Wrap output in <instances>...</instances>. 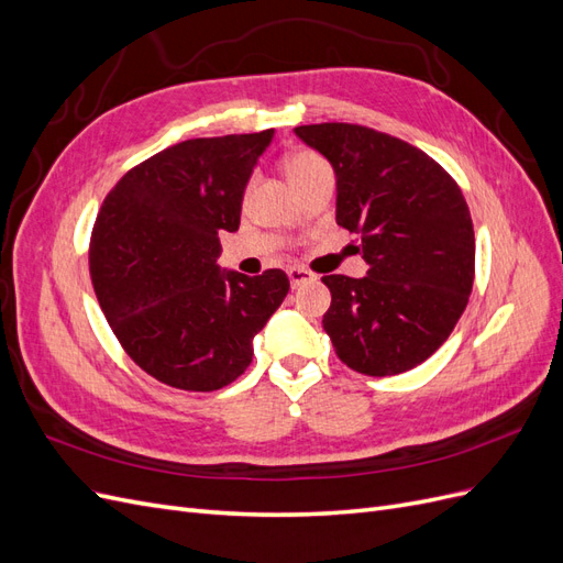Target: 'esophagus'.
Segmentation results:
<instances>
[{
    "label": "esophagus",
    "mask_w": 563,
    "mask_h": 563,
    "mask_svg": "<svg viewBox=\"0 0 563 563\" xmlns=\"http://www.w3.org/2000/svg\"><path fill=\"white\" fill-rule=\"evenodd\" d=\"M286 275H288V282H291V288H298V286H302V284H308V282H314V279H317V277L312 275V272L305 269V267H288Z\"/></svg>",
    "instance_id": "esophagus-1"
}]
</instances>
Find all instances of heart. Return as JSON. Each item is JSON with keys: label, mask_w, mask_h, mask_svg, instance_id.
<instances>
[{"label": "heart", "mask_w": 563, "mask_h": 563, "mask_svg": "<svg viewBox=\"0 0 563 563\" xmlns=\"http://www.w3.org/2000/svg\"><path fill=\"white\" fill-rule=\"evenodd\" d=\"M319 164H323V159L319 155H314V152H294V155H288L286 162H284V172L288 176V180H291V185L302 178L305 174H310L312 168H317Z\"/></svg>", "instance_id": "1"}]
</instances>
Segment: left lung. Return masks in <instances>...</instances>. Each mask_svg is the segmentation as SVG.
<instances>
[{"label":"left lung","instance_id":"1","mask_svg":"<svg viewBox=\"0 0 563 563\" xmlns=\"http://www.w3.org/2000/svg\"><path fill=\"white\" fill-rule=\"evenodd\" d=\"M296 135L335 172V220L362 234L366 277L327 275L323 314L338 360L364 376H397L432 356L465 312L474 228L457 183L422 150L360 124H310Z\"/></svg>","mask_w":563,"mask_h":563}]
</instances>
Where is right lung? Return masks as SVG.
I'll return each instance as SVG.
<instances>
[{"label": "right lung", "mask_w": 563, "mask_h": 563, "mask_svg": "<svg viewBox=\"0 0 563 563\" xmlns=\"http://www.w3.org/2000/svg\"><path fill=\"white\" fill-rule=\"evenodd\" d=\"M275 131L192 139L126 172L98 211L93 291L112 333L152 378L187 391L230 385L288 294L282 269H220L253 166Z\"/></svg>", "instance_id": "obj_1"}]
</instances>
